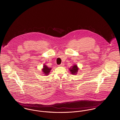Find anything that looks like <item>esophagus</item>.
<instances>
[{
  "label": "esophagus",
  "mask_w": 120,
  "mask_h": 120,
  "mask_svg": "<svg viewBox=\"0 0 120 120\" xmlns=\"http://www.w3.org/2000/svg\"><path fill=\"white\" fill-rule=\"evenodd\" d=\"M64 65V64H61L60 65H59L58 66H63Z\"/></svg>",
  "instance_id": "1"
}]
</instances>
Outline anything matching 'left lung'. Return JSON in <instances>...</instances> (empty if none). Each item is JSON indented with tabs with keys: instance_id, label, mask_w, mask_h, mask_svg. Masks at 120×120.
Returning <instances> with one entry per match:
<instances>
[{
	"instance_id": "obj_1",
	"label": "left lung",
	"mask_w": 120,
	"mask_h": 120,
	"mask_svg": "<svg viewBox=\"0 0 120 120\" xmlns=\"http://www.w3.org/2000/svg\"><path fill=\"white\" fill-rule=\"evenodd\" d=\"M78 70L79 68L76 65H74L69 68V70L72 75H76Z\"/></svg>"
}]
</instances>
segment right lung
<instances>
[{
    "mask_svg": "<svg viewBox=\"0 0 120 120\" xmlns=\"http://www.w3.org/2000/svg\"><path fill=\"white\" fill-rule=\"evenodd\" d=\"M51 69L52 68H49L44 64L43 66V68L42 69V71L43 72V74H44V76H48L50 72Z\"/></svg>",
    "mask_w": 120,
    "mask_h": 120,
    "instance_id": "1",
    "label": "right lung"
}]
</instances>
